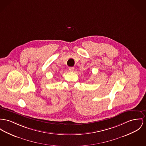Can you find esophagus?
I'll list each match as a JSON object with an SVG mask.
<instances>
[{"mask_svg":"<svg viewBox=\"0 0 146 146\" xmlns=\"http://www.w3.org/2000/svg\"><path fill=\"white\" fill-rule=\"evenodd\" d=\"M68 69H69V71H70L73 72L74 70V68H73V67H70V68H69Z\"/></svg>","mask_w":146,"mask_h":146,"instance_id":"obj_1","label":"esophagus"}]
</instances>
